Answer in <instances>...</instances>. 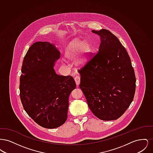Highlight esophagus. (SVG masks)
<instances>
[{"label": "esophagus", "mask_w": 153, "mask_h": 153, "mask_svg": "<svg viewBox=\"0 0 153 153\" xmlns=\"http://www.w3.org/2000/svg\"><path fill=\"white\" fill-rule=\"evenodd\" d=\"M74 80L76 82V84L77 85V86H79L80 83V77L79 76H76L74 77Z\"/></svg>", "instance_id": "1"}]
</instances>
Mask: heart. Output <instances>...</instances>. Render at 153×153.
Masks as SVG:
<instances>
[{
  "mask_svg": "<svg viewBox=\"0 0 153 153\" xmlns=\"http://www.w3.org/2000/svg\"><path fill=\"white\" fill-rule=\"evenodd\" d=\"M81 51V55L77 61V65L83 66L86 65L90 58L92 48L91 44L84 42L80 40H76L71 42L67 46L65 52V57L68 59L73 60Z\"/></svg>",
  "mask_w": 153,
  "mask_h": 153,
  "instance_id": "b5f03b06",
  "label": "heart"
}]
</instances>
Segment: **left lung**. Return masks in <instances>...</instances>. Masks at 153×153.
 I'll use <instances>...</instances> for the list:
<instances>
[{"instance_id": "1", "label": "left lung", "mask_w": 153, "mask_h": 153, "mask_svg": "<svg viewBox=\"0 0 153 153\" xmlns=\"http://www.w3.org/2000/svg\"><path fill=\"white\" fill-rule=\"evenodd\" d=\"M100 36L99 51L79 70L80 88L89 108L102 120H117L133 100L136 78L131 59L117 36L108 30H92Z\"/></svg>"}]
</instances>
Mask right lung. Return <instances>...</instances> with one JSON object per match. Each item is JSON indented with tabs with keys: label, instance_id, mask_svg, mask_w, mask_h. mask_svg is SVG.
Segmentation results:
<instances>
[{
	"label": "right lung",
	"instance_id": "add662e5",
	"mask_svg": "<svg viewBox=\"0 0 153 153\" xmlns=\"http://www.w3.org/2000/svg\"><path fill=\"white\" fill-rule=\"evenodd\" d=\"M60 53L48 42H36L25 55L20 78L23 108L34 121L46 128H55L67 119L69 96L76 85L71 76L56 74L54 66Z\"/></svg>",
	"mask_w": 153,
	"mask_h": 153
}]
</instances>
